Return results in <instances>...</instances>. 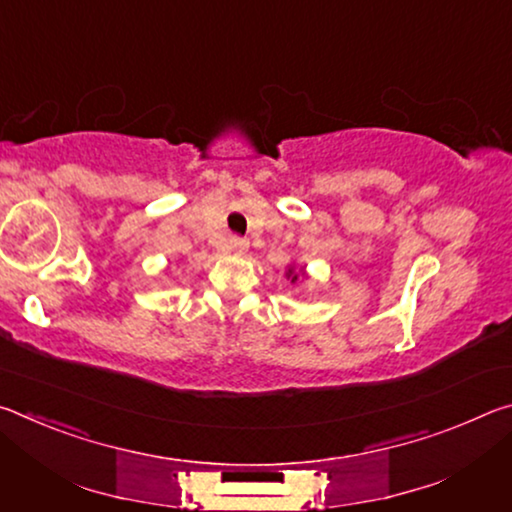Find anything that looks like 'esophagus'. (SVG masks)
<instances>
[{"label":"esophagus","mask_w":512,"mask_h":512,"mask_svg":"<svg viewBox=\"0 0 512 512\" xmlns=\"http://www.w3.org/2000/svg\"><path fill=\"white\" fill-rule=\"evenodd\" d=\"M228 248L232 250V253L241 255V253H246V250H248V241H246V239H239V237H232Z\"/></svg>","instance_id":"obj_1"}]
</instances>
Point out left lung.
<instances>
[{
	"label": "left lung",
	"instance_id": "1",
	"mask_svg": "<svg viewBox=\"0 0 512 512\" xmlns=\"http://www.w3.org/2000/svg\"><path fill=\"white\" fill-rule=\"evenodd\" d=\"M287 277H289V280H291V282H298V277H300V273H296V271H293V268H289V271H287Z\"/></svg>",
	"mask_w": 512,
	"mask_h": 512
}]
</instances>
